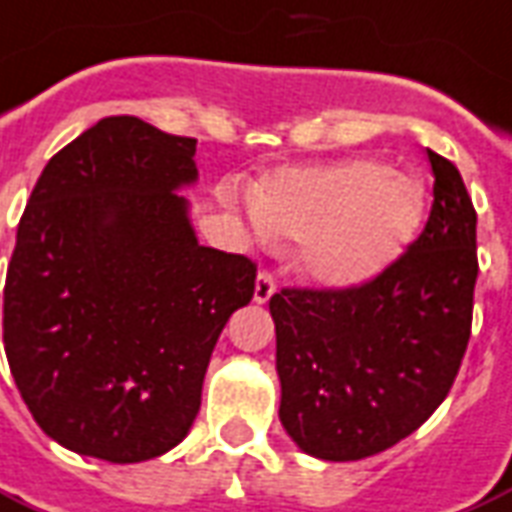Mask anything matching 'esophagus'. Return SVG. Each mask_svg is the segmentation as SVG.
Segmentation results:
<instances>
[{
	"label": "esophagus",
	"mask_w": 512,
	"mask_h": 512,
	"mask_svg": "<svg viewBox=\"0 0 512 512\" xmlns=\"http://www.w3.org/2000/svg\"><path fill=\"white\" fill-rule=\"evenodd\" d=\"M272 294H275V278H272L270 272H259L256 286H253V302L264 305V302H270Z\"/></svg>",
	"instance_id": "esophagus-1"
}]
</instances>
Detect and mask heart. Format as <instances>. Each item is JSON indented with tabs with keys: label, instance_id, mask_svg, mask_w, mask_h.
Wrapping results in <instances>:
<instances>
[{
	"label": "heart",
	"instance_id": "b5f03b06",
	"mask_svg": "<svg viewBox=\"0 0 512 512\" xmlns=\"http://www.w3.org/2000/svg\"><path fill=\"white\" fill-rule=\"evenodd\" d=\"M424 215V186L380 159L283 167L251 188L253 229L299 240V272L321 288L378 278L413 245Z\"/></svg>",
	"mask_w": 512,
	"mask_h": 512
}]
</instances>
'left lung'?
<instances>
[{"mask_svg": "<svg viewBox=\"0 0 512 512\" xmlns=\"http://www.w3.org/2000/svg\"><path fill=\"white\" fill-rule=\"evenodd\" d=\"M434 202L405 256L359 288H283L270 299L280 424L299 451L359 461L440 407L467 351L478 215L459 169L426 148Z\"/></svg>", "mask_w": 512, "mask_h": 512, "instance_id": "obj_1", "label": "left lung"}]
</instances>
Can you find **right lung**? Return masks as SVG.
Wrapping results in <instances>:
<instances>
[{
	"instance_id": "right-lung-1",
	"label": "right lung",
	"mask_w": 512,
	"mask_h": 512,
	"mask_svg": "<svg viewBox=\"0 0 512 512\" xmlns=\"http://www.w3.org/2000/svg\"><path fill=\"white\" fill-rule=\"evenodd\" d=\"M197 140L113 115L53 156L5 280V353L34 421L113 464L156 459L194 424L218 334L256 264L199 245L178 191Z\"/></svg>"
}]
</instances>
